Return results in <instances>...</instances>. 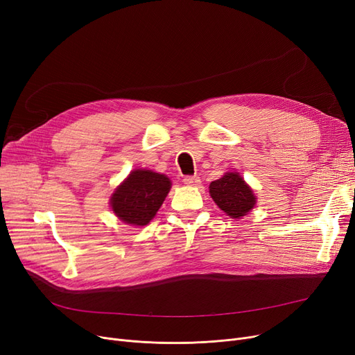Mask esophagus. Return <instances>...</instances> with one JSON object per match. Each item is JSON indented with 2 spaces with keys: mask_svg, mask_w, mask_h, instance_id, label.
<instances>
[{
  "mask_svg": "<svg viewBox=\"0 0 355 355\" xmlns=\"http://www.w3.org/2000/svg\"><path fill=\"white\" fill-rule=\"evenodd\" d=\"M184 184L185 185H191V187H197V185L200 184V177H197V175H187V177H184Z\"/></svg>",
  "mask_w": 355,
  "mask_h": 355,
  "instance_id": "34e87169",
  "label": "esophagus"
}]
</instances>
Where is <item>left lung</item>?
I'll return each instance as SVG.
<instances>
[{
	"mask_svg": "<svg viewBox=\"0 0 355 355\" xmlns=\"http://www.w3.org/2000/svg\"><path fill=\"white\" fill-rule=\"evenodd\" d=\"M210 196L220 210L232 218L246 216L256 204V196L239 173H226L210 184Z\"/></svg>",
	"mask_w": 355,
	"mask_h": 355,
	"instance_id": "obj_1",
	"label": "left lung"
}]
</instances>
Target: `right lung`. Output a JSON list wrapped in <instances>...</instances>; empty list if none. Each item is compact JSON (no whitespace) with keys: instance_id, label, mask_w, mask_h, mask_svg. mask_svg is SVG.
I'll list each match as a JSON object with an SVG mask.
<instances>
[{"instance_id":"obj_1","label":"right lung","mask_w":355,"mask_h":355,"mask_svg":"<svg viewBox=\"0 0 355 355\" xmlns=\"http://www.w3.org/2000/svg\"><path fill=\"white\" fill-rule=\"evenodd\" d=\"M171 181L151 170H134L110 197L115 216L130 226H146L170 193Z\"/></svg>"}]
</instances>
